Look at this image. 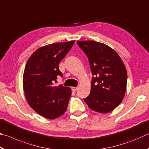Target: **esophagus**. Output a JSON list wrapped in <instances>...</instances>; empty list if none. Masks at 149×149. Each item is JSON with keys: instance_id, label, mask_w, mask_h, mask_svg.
<instances>
[{"instance_id": "obj_1", "label": "esophagus", "mask_w": 149, "mask_h": 149, "mask_svg": "<svg viewBox=\"0 0 149 149\" xmlns=\"http://www.w3.org/2000/svg\"><path fill=\"white\" fill-rule=\"evenodd\" d=\"M77 89H78V88H77V87H72V90L74 92L76 91L77 90Z\"/></svg>"}]
</instances>
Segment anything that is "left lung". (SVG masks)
Listing matches in <instances>:
<instances>
[{"label":"left lung","instance_id":"8db88e82","mask_svg":"<svg viewBox=\"0 0 149 149\" xmlns=\"http://www.w3.org/2000/svg\"><path fill=\"white\" fill-rule=\"evenodd\" d=\"M89 60L93 77L89 95L84 99L91 109L106 114L115 109L124 97L127 75L114 50L95 41H77Z\"/></svg>","mask_w":149,"mask_h":149}]
</instances>
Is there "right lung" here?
I'll list each match as a JSON object with an SVG mask.
<instances>
[{
  "label": "right lung",
  "mask_w": 149,
  "mask_h": 149,
  "mask_svg": "<svg viewBox=\"0 0 149 149\" xmlns=\"http://www.w3.org/2000/svg\"><path fill=\"white\" fill-rule=\"evenodd\" d=\"M75 41L57 42L42 47L30 56L23 76L24 94L29 104L44 118L53 120L67 110L71 89L62 85L55 87L60 61L74 45Z\"/></svg>",
  "instance_id": "add662e5"
}]
</instances>
